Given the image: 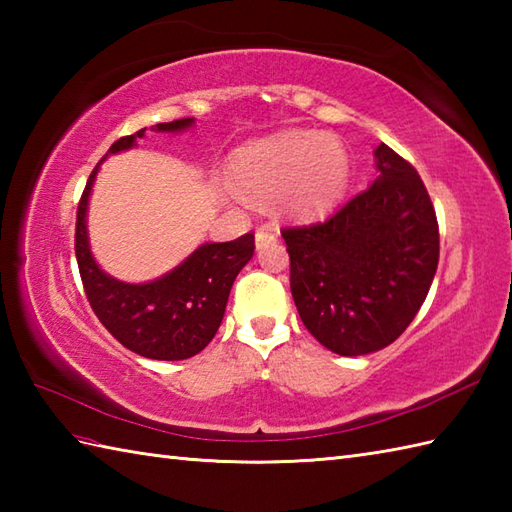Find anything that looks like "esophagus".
Segmentation results:
<instances>
[{"label":"esophagus","instance_id":"1","mask_svg":"<svg viewBox=\"0 0 512 512\" xmlns=\"http://www.w3.org/2000/svg\"><path fill=\"white\" fill-rule=\"evenodd\" d=\"M277 242V233L273 226H259L257 233H255V244L257 248H264L268 244H275Z\"/></svg>","mask_w":512,"mask_h":512}]
</instances>
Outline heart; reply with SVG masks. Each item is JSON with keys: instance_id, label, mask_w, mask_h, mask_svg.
I'll use <instances>...</instances> for the list:
<instances>
[{"instance_id": "b5f03b06", "label": "heart", "mask_w": 512, "mask_h": 512, "mask_svg": "<svg viewBox=\"0 0 512 512\" xmlns=\"http://www.w3.org/2000/svg\"><path fill=\"white\" fill-rule=\"evenodd\" d=\"M233 180L248 198L279 195L286 213L310 215L341 198L350 180V158L334 136L288 132L244 149L233 165Z\"/></svg>"}]
</instances>
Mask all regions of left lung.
<instances>
[{"label":"left lung","mask_w":512,"mask_h":512,"mask_svg":"<svg viewBox=\"0 0 512 512\" xmlns=\"http://www.w3.org/2000/svg\"><path fill=\"white\" fill-rule=\"evenodd\" d=\"M374 156L372 187L321 222L281 231L299 317L341 356L394 343L427 299L440 257L436 211L418 171L385 143Z\"/></svg>","instance_id":"obj_1"}]
</instances>
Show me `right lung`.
Here are the masks:
<instances>
[{"label": "right lung", "mask_w": 512, "mask_h": 512, "mask_svg": "<svg viewBox=\"0 0 512 512\" xmlns=\"http://www.w3.org/2000/svg\"><path fill=\"white\" fill-rule=\"evenodd\" d=\"M193 118L160 123L156 132H182ZM145 129L118 138L105 156L136 145ZM94 167L76 209L74 250L85 297L96 317L114 339L154 361H182L202 352L211 343L224 319L233 281L255 250V235L246 233L233 242L202 244L171 273L147 284H125L110 277L94 262L88 242V200L96 178Z\"/></svg>", "instance_id": "obj_1"}]
</instances>
